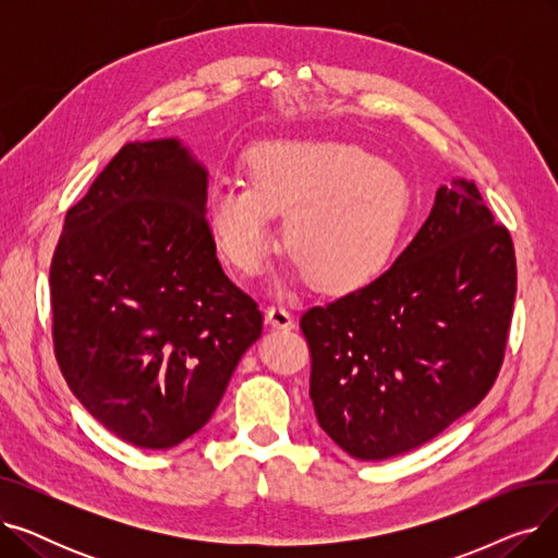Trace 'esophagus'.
Segmentation results:
<instances>
[{
  "label": "esophagus",
  "mask_w": 558,
  "mask_h": 558,
  "mask_svg": "<svg viewBox=\"0 0 558 558\" xmlns=\"http://www.w3.org/2000/svg\"><path fill=\"white\" fill-rule=\"evenodd\" d=\"M267 324L276 330H294V316L282 305H274L267 310Z\"/></svg>",
  "instance_id": "esophagus-1"
}]
</instances>
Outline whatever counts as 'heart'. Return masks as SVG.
Segmentation results:
<instances>
[{"instance_id": "1", "label": "heart", "mask_w": 558, "mask_h": 558, "mask_svg": "<svg viewBox=\"0 0 558 558\" xmlns=\"http://www.w3.org/2000/svg\"><path fill=\"white\" fill-rule=\"evenodd\" d=\"M248 183H219L208 194V232L230 267L255 278L278 246L307 284L345 296L383 276L404 221V183L375 156L339 142H276L246 162Z\"/></svg>"}]
</instances>
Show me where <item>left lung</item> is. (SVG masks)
Returning <instances> with one entry per match:
<instances>
[{"label":"left lung","mask_w":558,"mask_h":558,"mask_svg":"<svg viewBox=\"0 0 558 558\" xmlns=\"http://www.w3.org/2000/svg\"><path fill=\"white\" fill-rule=\"evenodd\" d=\"M513 301L509 230L475 183L438 187L429 217L383 276L301 316L318 425L362 461L427 444L490 391Z\"/></svg>","instance_id":"8db88e82"}]
</instances>
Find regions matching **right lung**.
I'll return each instance as SVG.
<instances>
[{
    "label": "right lung",
    "instance_id": "right-lung-1",
    "mask_svg": "<svg viewBox=\"0 0 558 558\" xmlns=\"http://www.w3.org/2000/svg\"><path fill=\"white\" fill-rule=\"evenodd\" d=\"M205 201L208 171L179 140L129 142L68 210L51 259L56 362L87 412L144 450L208 423L262 335Z\"/></svg>",
    "mask_w": 558,
    "mask_h": 558
}]
</instances>
